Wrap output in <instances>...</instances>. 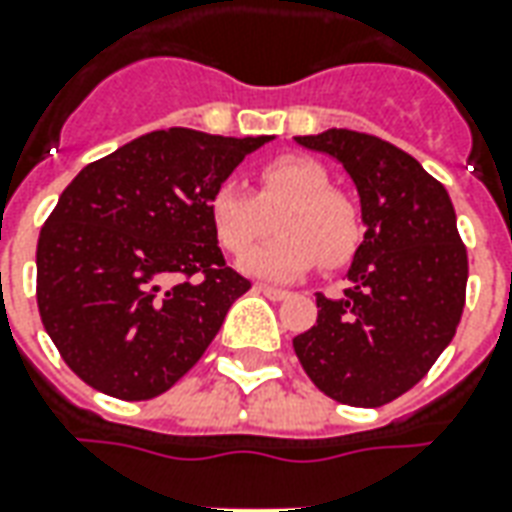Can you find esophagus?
<instances>
[{
    "label": "esophagus",
    "mask_w": 512,
    "mask_h": 512,
    "mask_svg": "<svg viewBox=\"0 0 512 512\" xmlns=\"http://www.w3.org/2000/svg\"><path fill=\"white\" fill-rule=\"evenodd\" d=\"M255 291L268 296L271 302H282V299H288V291H282V288H271V285H263V282H255Z\"/></svg>",
    "instance_id": "esophagus-1"
}]
</instances>
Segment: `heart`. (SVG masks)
I'll use <instances>...</instances> for the list:
<instances>
[{
  "label": "heart",
  "mask_w": 512,
  "mask_h": 512,
  "mask_svg": "<svg viewBox=\"0 0 512 512\" xmlns=\"http://www.w3.org/2000/svg\"><path fill=\"white\" fill-rule=\"evenodd\" d=\"M274 212L281 235L238 263L252 277L296 280L318 260L324 268H338L360 244L355 205L332 191L330 174L313 157H271L257 169V194L241 182L224 180L207 199L213 232L230 255H241L262 237Z\"/></svg>",
  "instance_id": "1"
}]
</instances>
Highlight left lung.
<instances>
[{"label":"left lung","mask_w":512,"mask_h":512,"mask_svg":"<svg viewBox=\"0 0 512 512\" xmlns=\"http://www.w3.org/2000/svg\"><path fill=\"white\" fill-rule=\"evenodd\" d=\"M352 177L366 224L341 296L318 293L316 324L293 352L335 402L380 407L438 360L466 305L468 257L452 199L416 157L352 130L299 135Z\"/></svg>","instance_id":"obj_1"}]
</instances>
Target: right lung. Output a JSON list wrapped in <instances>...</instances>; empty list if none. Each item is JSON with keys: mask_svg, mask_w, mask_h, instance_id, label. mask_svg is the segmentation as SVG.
I'll return each mask as SVG.
<instances>
[{"mask_svg": "<svg viewBox=\"0 0 512 512\" xmlns=\"http://www.w3.org/2000/svg\"><path fill=\"white\" fill-rule=\"evenodd\" d=\"M266 141L146 132L69 182L38 238V310L82 382L155 399L205 355L252 288L224 263L207 199Z\"/></svg>", "mask_w": 512, "mask_h": 512, "instance_id": "obj_1", "label": "right lung"}]
</instances>
